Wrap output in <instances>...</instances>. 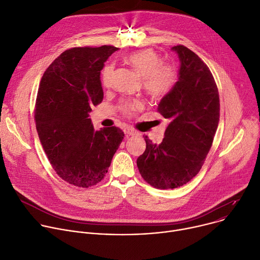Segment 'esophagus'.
Masks as SVG:
<instances>
[{"mask_svg": "<svg viewBox=\"0 0 260 260\" xmlns=\"http://www.w3.org/2000/svg\"><path fill=\"white\" fill-rule=\"evenodd\" d=\"M124 132H125V134H127V135H132V136L137 134L136 130H134V129H133V128H131V127H125Z\"/></svg>", "mask_w": 260, "mask_h": 260, "instance_id": "esophagus-1", "label": "esophagus"}]
</instances>
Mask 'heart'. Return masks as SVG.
Segmentation results:
<instances>
[{
	"instance_id": "obj_1",
	"label": "heart",
	"mask_w": 260,
	"mask_h": 260,
	"mask_svg": "<svg viewBox=\"0 0 260 260\" xmlns=\"http://www.w3.org/2000/svg\"><path fill=\"white\" fill-rule=\"evenodd\" d=\"M124 60L142 78L143 89L154 99L165 97L176 84V69L168 64H163L161 56L153 49L131 52ZM112 74L113 65H106L101 74L104 86L110 85ZM140 107L141 103L137 100H126L122 103V110L128 115L133 114Z\"/></svg>"
}]
</instances>
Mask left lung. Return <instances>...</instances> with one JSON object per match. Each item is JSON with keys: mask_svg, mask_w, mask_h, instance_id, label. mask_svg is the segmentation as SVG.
<instances>
[{"mask_svg": "<svg viewBox=\"0 0 260 260\" xmlns=\"http://www.w3.org/2000/svg\"><path fill=\"white\" fill-rule=\"evenodd\" d=\"M171 49L181 66L178 81L158 104V111L169 120L165 137L157 145L145 136L146 151L136 161L143 180L157 189L179 188L198 174L220 117L219 92L209 67L184 45Z\"/></svg>", "mask_w": 260, "mask_h": 260, "instance_id": "8db88e82", "label": "left lung"}]
</instances>
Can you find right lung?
<instances>
[{"instance_id":"obj_1","label":"right lung","mask_w":260,"mask_h":260,"mask_svg":"<svg viewBox=\"0 0 260 260\" xmlns=\"http://www.w3.org/2000/svg\"><path fill=\"white\" fill-rule=\"evenodd\" d=\"M119 48L73 47L44 72L36 99L35 122L44 152L65 182L89 188L104 179L124 138L118 127L95 131L89 113L103 100L100 73Z\"/></svg>"}]
</instances>
